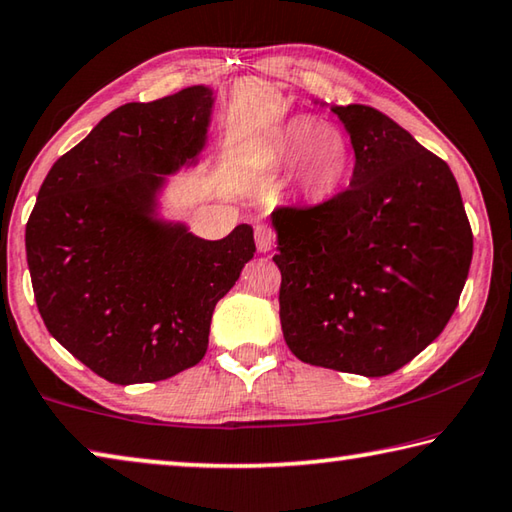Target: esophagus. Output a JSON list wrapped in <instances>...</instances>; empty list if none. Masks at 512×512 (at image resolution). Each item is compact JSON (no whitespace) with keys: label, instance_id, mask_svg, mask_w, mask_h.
Listing matches in <instances>:
<instances>
[{"label":"esophagus","instance_id":"34e87169","mask_svg":"<svg viewBox=\"0 0 512 512\" xmlns=\"http://www.w3.org/2000/svg\"><path fill=\"white\" fill-rule=\"evenodd\" d=\"M255 244L259 253H268L275 246V232L271 225L266 223H257L255 225Z\"/></svg>","mask_w":512,"mask_h":512}]
</instances>
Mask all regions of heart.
I'll use <instances>...</instances> for the list:
<instances>
[{
  "instance_id": "heart-1",
  "label": "heart",
  "mask_w": 512,
  "mask_h": 512,
  "mask_svg": "<svg viewBox=\"0 0 512 512\" xmlns=\"http://www.w3.org/2000/svg\"><path fill=\"white\" fill-rule=\"evenodd\" d=\"M259 158L273 176H291L293 187L305 201L323 203L348 180L354 151L341 128L300 115L273 131Z\"/></svg>"
}]
</instances>
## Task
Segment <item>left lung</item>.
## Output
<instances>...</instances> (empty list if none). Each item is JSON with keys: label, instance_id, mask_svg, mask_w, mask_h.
Instances as JSON below:
<instances>
[{"label": "left lung", "instance_id": "obj_1", "mask_svg": "<svg viewBox=\"0 0 512 512\" xmlns=\"http://www.w3.org/2000/svg\"><path fill=\"white\" fill-rule=\"evenodd\" d=\"M354 149L350 187L277 207L280 323L300 361L363 377L406 366L443 332L472 262L445 160L370 106H332Z\"/></svg>", "mask_w": 512, "mask_h": 512}]
</instances>
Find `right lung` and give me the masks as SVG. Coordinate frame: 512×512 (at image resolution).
<instances>
[{
    "label": "right lung",
    "instance_id": "right-lung-1",
    "mask_svg": "<svg viewBox=\"0 0 512 512\" xmlns=\"http://www.w3.org/2000/svg\"><path fill=\"white\" fill-rule=\"evenodd\" d=\"M212 90L126 103L49 169L27 223L33 296L49 334L112 384L196 366L216 302L255 255L253 228L205 241L153 219L167 173L205 146Z\"/></svg>",
    "mask_w": 512,
    "mask_h": 512
}]
</instances>
